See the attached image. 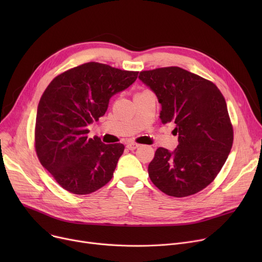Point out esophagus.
Here are the masks:
<instances>
[{
  "label": "esophagus",
  "mask_w": 262,
  "mask_h": 262,
  "mask_svg": "<svg viewBox=\"0 0 262 262\" xmlns=\"http://www.w3.org/2000/svg\"><path fill=\"white\" fill-rule=\"evenodd\" d=\"M140 145L138 144V143H134V142H130V143H127L126 144V147L128 148V149H130V150H134V149H136V148H138Z\"/></svg>",
  "instance_id": "esophagus-1"
}]
</instances>
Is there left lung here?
I'll list each match as a JSON object with an SVG mask.
<instances>
[{"label": "left lung", "instance_id": "left-lung-1", "mask_svg": "<svg viewBox=\"0 0 262 262\" xmlns=\"http://www.w3.org/2000/svg\"><path fill=\"white\" fill-rule=\"evenodd\" d=\"M161 104L160 120L174 123V152L158 147L148 176L163 193L174 198L195 194L213 182L229 155L232 124L221 91L212 81L180 67L158 68L139 75Z\"/></svg>", "mask_w": 262, "mask_h": 262}]
</instances>
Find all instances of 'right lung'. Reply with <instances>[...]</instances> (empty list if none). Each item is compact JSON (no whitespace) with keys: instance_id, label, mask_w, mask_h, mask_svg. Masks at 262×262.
<instances>
[{"instance_id":"obj_1","label":"right lung","mask_w":262,"mask_h":262,"mask_svg":"<svg viewBox=\"0 0 262 262\" xmlns=\"http://www.w3.org/2000/svg\"><path fill=\"white\" fill-rule=\"evenodd\" d=\"M138 73L91 61L57 75L45 90L35 148L42 167L64 190L89 194L113 178L124 145L88 138L87 126L105 115L110 98L128 88Z\"/></svg>"}]
</instances>
